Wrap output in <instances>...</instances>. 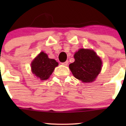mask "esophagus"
<instances>
[{
    "mask_svg": "<svg viewBox=\"0 0 126 126\" xmlns=\"http://www.w3.org/2000/svg\"><path fill=\"white\" fill-rule=\"evenodd\" d=\"M68 61H65V62H62V63H61V64H62V65H67V64H68Z\"/></svg>",
    "mask_w": 126,
    "mask_h": 126,
    "instance_id": "1",
    "label": "esophagus"
}]
</instances>
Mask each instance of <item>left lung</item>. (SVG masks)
Returning <instances> with one entry per match:
<instances>
[{"mask_svg":"<svg viewBox=\"0 0 126 126\" xmlns=\"http://www.w3.org/2000/svg\"><path fill=\"white\" fill-rule=\"evenodd\" d=\"M74 57L75 61L69 65L74 76L84 83L94 81L100 73L102 64L96 53L92 50L81 48Z\"/></svg>","mask_w":126,"mask_h":126,"instance_id":"obj_1","label":"left lung"}]
</instances>
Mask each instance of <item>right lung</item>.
I'll use <instances>...</instances> for the list:
<instances>
[{"label":"right lung","mask_w":126,"mask_h":126,"mask_svg":"<svg viewBox=\"0 0 126 126\" xmlns=\"http://www.w3.org/2000/svg\"><path fill=\"white\" fill-rule=\"evenodd\" d=\"M58 62L49 59L44 52H41L32 63V70L33 74L41 80L47 79L53 73Z\"/></svg>","instance_id":"add662e5"}]
</instances>
